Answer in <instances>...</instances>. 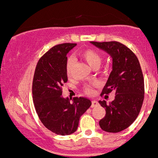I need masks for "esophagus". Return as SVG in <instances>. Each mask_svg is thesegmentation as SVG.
Returning a JSON list of instances; mask_svg holds the SVG:
<instances>
[{"instance_id": "esophagus-1", "label": "esophagus", "mask_w": 158, "mask_h": 158, "mask_svg": "<svg viewBox=\"0 0 158 158\" xmlns=\"http://www.w3.org/2000/svg\"><path fill=\"white\" fill-rule=\"evenodd\" d=\"M98 106H99V102H98L97 101H95V100L92 101V104H91L92 108H95V107H97Z\"/></svg>"}]
</instances>
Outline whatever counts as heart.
I'll list each match as a JSON object with an SVG mask.
<instances>
[{
	"label": "heart",
	"mask_w": 158,
	"mask_h": 158,
	"mask_svg": "<svg viewBox=\"0 0 158 158\" xmlns=\"http://www.w3.org/2000/svg\"><path fill=\"white\" fill-rule=\"evenodd\" d=\"M81 56L87 61L88 64L92 68L94 67H99L102 61V57L99 52L91 49L85 50L81 52ZM74 59L72 57L68 58L66 61V73L68 76H70L72 73V69L74 64ZM97 85V83H94L93 85H85V91L88 94H93L94 93V86Z\"/></svg>",
	"instance_id": "obj_1"
}]
</instances>
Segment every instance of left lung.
I'll list each match as a JSON object with an SVG mask.
<instances>
[{"mask_svg": "<svg viewBox=\"0 0 158 158\" xmlns=\"http://www.w3.org/2000/svg\"><path fill=\"white\" fill-rule=\"evenodd\" d=\"M90 43L112 58V71L102 95L114 91L115 99L109 103L99 101L106 111L99 126L103 131L117 133L131 126L140 111L144 99V79L140 64L135 54L118 41Z\"/></svg>", "mask_w": 158, "mask_h": 158, "instance_id": "obj_1", "label": "left lung"}]
</instances>
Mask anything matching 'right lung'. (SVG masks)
Returning <instances> with one entry per match:
<instances>
[{
  "label": "right lung",
  "mask_w": 158,
  "mask_h": 158,
  "mask_svg": "<svg viewBox=\"0 0 158 158\" xmlns=\"http://www.w3.org/2000/svg\"><path fill=\"white\" fill-rule=\"evenodd\" d=\"M76 46L64 43L50 49L38 61L32 81V98L40 120L59 135L77 131L79 118L91 106L85 97H74L71 103V99L61 96L63 85L68 81L67 54Z\"/></svg>",
  "instance_id": "right-lung-1"
}]
</instances>
